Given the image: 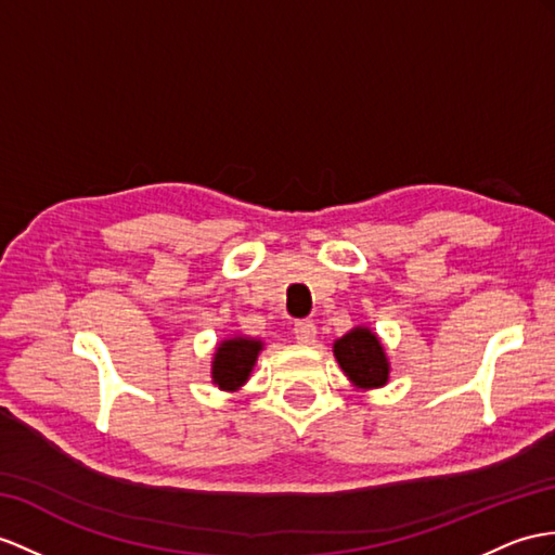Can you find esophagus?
Wrapping results in <instances>:
<instances>
[{
  "label": "esophagus",
  "mask_w": 555,
  "mask_h": 555,
  "mask_svg": "<svg viewBox=\"0 0 555 555\" xmlns=\"http://www.w3.org/2000/svg\"><path fill=\"white\" fill-rule=\"evenodd\" d=\"M315 334H318V327L313 320H299L294 324V336L299 344H313Z\"/></svg>",
  "instance_id": "1"
}]
</instances>
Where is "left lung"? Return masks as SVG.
<instances>
[{"instance_id":"1","label":"left lung","mask_w":555,"mask_h":555,"mask_svg":"<svg viewBox=\"0 0 555 555\" xmlns=\"http://www.w3.org/2000/svg\"><path fill=\"white\" fill-rule=\"evenodd\" d=\"M334 356L350 382L360 388H376L388 382V360L376 334L356 327L334 344Z\"/></svg>"}]
</instances>
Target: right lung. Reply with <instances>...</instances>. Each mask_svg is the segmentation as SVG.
I'll use <instances>...</instances> for the list:
<instances>
[{"instance_id": "right-lung-1", "label": "right lung", "mask_w": 555, "mask_h": 555, "mask_svg": "<svg viewBox=\"0 0 555 555\" xmlns=\"http://www.w3.org/2000/svg\"><path fill=\"white\" fill-rule=\"evenodd\" d=\"M261 341L256 339H242V336H235V339L223 341L219 348H216L214 364H211V379L214 384H219L223 390H235L242 384L249 379V372L256 362V356L261 350Z\"/></svg>"}]
</instances>
